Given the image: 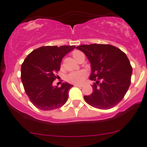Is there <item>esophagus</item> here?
Segmentation results:
<instances>
[{
	"label": "esophagus",
	"instance_id": "34e87169",
	"mask_svg": "<svg viewBox=\"0 0 147 147\" xmlns=\"http://www.w3.org/2000/svg\"><path fill=\"white\" fill-rule=\"evenodd\" d=\"M75 87H82L83 86V85H79V84H75Z\"/></svg>",
	"mask_w": 147,
	"mask_h": 147
}]
</instances>
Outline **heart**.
I'll return each instance as SVG.
<instances>
[{"label": "heart", "instance_id": "b5f03b06", "mask_svg": "<svg viewBox=\"0 0 147 147\" xmlns=\"http://www.w3.org/2000/svg\"><path fill=\"white\" fill-rule=\"evenodd\" d=\"M79 51H75L72 53V56L75 57L77 54L80 53ZM87 77V72L84 70H80V71H75L70 72L66 77V81L70 83L73 84H80L83 82Z\"/></svg>", "mask_w": 147, "mask_h": 147}]
</instances>
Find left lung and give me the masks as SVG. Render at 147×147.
I'll list each match as a JSON object with an SVG mask.
<instances>
[{
  "instance_id": "obj_1",
  "label": "left lung",
  "mask_w": 147,
  "mask_h": 147,
  "mask_svg": "<svg viewBox=\"0 0 147 147\" xmlns=\"http://www.w3.org/2000/svg\"><path fill=\"white\" fill-rule=\"evenodd\" d=\"M77 49L87 57L91 67L89 79L95 81L92 93L84 96L86 102L101 109L116 106L131 83L132 68L126 54L109 44L81 45Z\"/></svg>"
}]
</instances>
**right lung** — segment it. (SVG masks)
Instances as JSON below:
<instances>
[{"mask_svg": "<svg viewBox=\"0 0 147 147\" xmlns=\"http://www.w3.org/2000/svg\"><path fill=\"white\" fill-rule=\"evenodd\" d=\"M75 46H42L31 52L21 65V78L31 102L44 111L62 107L68 100V91L73 87L63 83L53 86L64 56Z\"/></svg>", "mask_w": 147, "mask_h": 147, "instance_id": "add662e5", "label": "right lung"}]
</instances>
